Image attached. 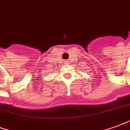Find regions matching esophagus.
<instances>
[{
	"mask_svg": "<svg viewBox=\"0 0 130 130\" xmlns=\"http://www.w3.org/2000/svg\"><path fill=\"white\" fill-rule=\"evenodd\" d=\"M65 62H66V63H68V60H65Z\"/></svg>",
	"mask_w": 130,
	"mask_h": 130,
	"instance_id": "obj_1",
	"label": "esophagus"
}]
</instances>
